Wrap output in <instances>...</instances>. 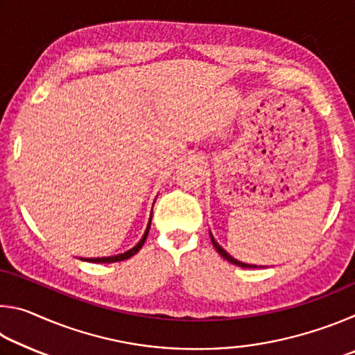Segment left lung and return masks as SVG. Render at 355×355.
Segmentation results:
<instances>
[{
  "mask_svg": "<svg viewBox=\"0 0 355 355\" xmlns=\"http://www.w3.org/2000/svg\"><path fill=\"white\" fill-rule=\"evenodd\" d=\"M209 238H211V243H213V245H214V249L218 250L219 254H220V257L225 258L227 261H230L232 264H236V266H241V268H260V266H257V264H248V263H243V261L236 260V258H233L230 254H228V252H227L225 249L220 248V245L218 244V241H216V239H214V236L211 235V232H209Z\"/></svg>",
  "mask_w": 355,
  "mask_h": 355,
  "instance_id": "8db88e82",
  "label": "left lung"
}]
</instances>
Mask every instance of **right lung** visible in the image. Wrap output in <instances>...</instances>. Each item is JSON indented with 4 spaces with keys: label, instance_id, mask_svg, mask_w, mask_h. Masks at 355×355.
<instances>
[{
    "label": "right lung",
    "instance_id": "add662e5",
    "mask_svg": "<svg viewBox=\"0 0 355 355\" xmlns=\"http://www.w3.org/2000/svg\"><path fill=\"white\" fill-rule=\"evenodd\" d=\"M150 224H152V218H150L148 220V225L146 228V232H144V235L141 238V241L137 243L135 248H131L130 250L123 252V254H117V255H111V257H97V258H81L83 261H89V263H116V261H123L127 260V258L133 257L135 254H137V252L141 250V248L144 245V243H146L147 239V235H148V230H150Z\"/></svg>",
    "mask_w": 355,
    "mask_h": 355
}]
</instances>
